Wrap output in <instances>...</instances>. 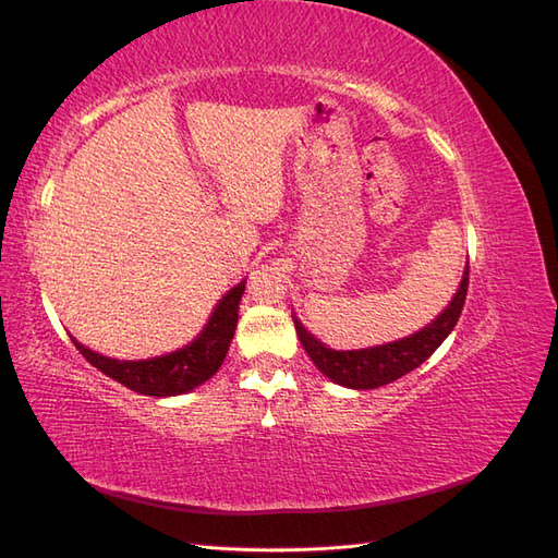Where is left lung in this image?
I'll return each instance as SVG.
<instances>
[{"label":"left lung","mask_w":558,"mask_h":558,"mask_svg":"<svg viewBox=\"0 0 558 558\" xmlns=\"http://www.w3.org/2000/svg\"><path fill=\"white\" fill-rule=\"evenodd\" d=\"M468 279L470 269L465 263L461 286L451 298L447 310L426 328H421L396 342L347 351L330 349L328 344L316 340V337L300 324L298 316H293L295 332L300 337V344L305 347L307 356L330 381L344 388H353V391H369V388H379L404 377L433 356L435 349L447 340L449 332L459 324V316L463 312L468 295Z\"/></svg>","instance_id":"obj_1"}]
</instances>
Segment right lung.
Wrapping results in <instances>:
<instances>
[{
	"label": "right lung",
	"mask_w": 558,
	"mask_h": 558,
	"mask_svg": "<svg viewBox=\"0 0 558 558\" xmlns=\"http://www.w3.org/2000/svg\"><path fill=\"white\" fill-rule=\"evenodd\" d=\"M246 289V279L230 289L214 307L205 328L199 330L193 342L185 347L162 353V356L142 361H121L102 356L72 337L74 347L83 353L90 365L105 373L113 381L128 386L130 391L154 398H172L195 391L197 386L209 381L218 367L223 365L230 342L238 330L240 300Z\"/></svg>",
	"instance_id": "add662e5"
}]
</instances>
